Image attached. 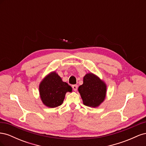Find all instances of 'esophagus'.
Returning <instances> with one entry per match:
<instances>
[{
	"instance_id": "obj_1",
	"label": "esophagus",
	"mask_w": 146,
	"mask_h": 146,
	"mask_svg": "<svg viewBox=\"0 0 146 146\" xmlns=\"http://www.w3.org/2000/svg\"><path fill=\"white\" fill-rule=\"evenodd\" d=\"M72 89H73V90H74V91H77V90L78 86H77V85H72Z\"/></svg>"
}]
</instances>
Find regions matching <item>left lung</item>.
<instances>
[{
	"label": "left lung",
	"instance_id": "left-lung-1",
	"mask_svg": "<svg viewBox=\"0 0 146 146\" xmlns=\"http://www.w3.org/2000/svg\"><path fill=\"white\" fill-rule=\"evenodd\" d=\"M83 104L90 107H97L104 100L107 88L105 83L92 73L83 77V85L78 87Z\"/></svg>",
	"mask_w": 146,
	"mask_h": 146
}]
</instances>
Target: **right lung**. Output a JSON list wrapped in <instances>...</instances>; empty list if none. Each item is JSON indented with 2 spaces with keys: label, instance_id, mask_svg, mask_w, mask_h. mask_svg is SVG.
Instances as JSON below:
<instances>
[{
  "label": "right lung",
  "instance_id": "1",
  "mask_svg": "<svg viewBox=\"0 0 146 146\" xmlns=\"http://www.w3.org/2000/svg\"><path fill=\"white\" fill-rule=\"evenodd\" d=\"M39 90L43 104L48 107L55 108L63 104L66 93L71 92L72 88L54 72L43 79Z\"/></svg>",
  "mask_w": 146,
  "mask_h": 146
}]
</instances>
